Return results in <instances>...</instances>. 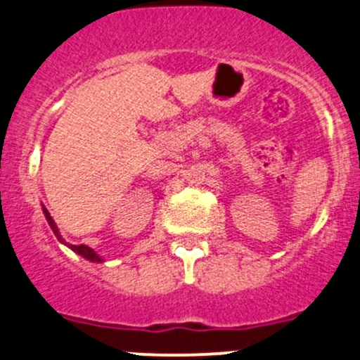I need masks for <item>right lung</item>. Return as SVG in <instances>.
<instances>
[{
	"mask_svg": "<svg viewBox=\"0 0 360 360\" xmlns=\"http://www.w3.org/2000/svg\"><path fill=\"white\" fill-rule=\"evenodd\" d=\"M43 213H44V218H46L48 225H50V227H51V231H53V234L57 236V239L60 240V243H64L65 246L70 248V250L74 251V253L81 255V257H83V258H86V260H90V262H95V263H102V262H103V258H102V257H98V255H97V251H95V250H91L90 246H84V244H79V246H76V244H68V243H65V240L62 239L60 232H58V227H57V224H55V221H53V218L50 217V213H48V210H46V207H44V206H43Z\"/></svg>",
	"mask_w": 360,
	"mask_h": 360,
	"instance_id": "obj_1",
	"label": "right lung"
}]
</instances>
